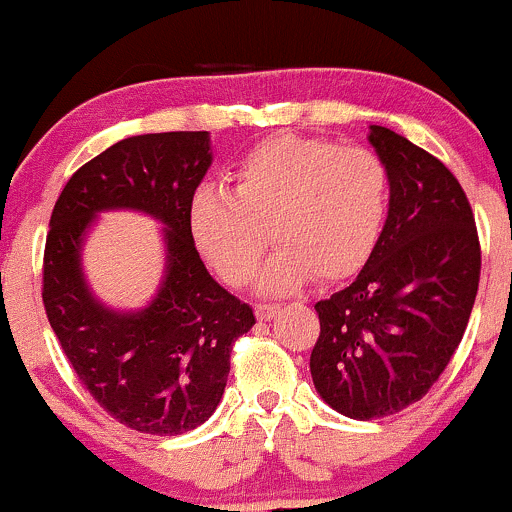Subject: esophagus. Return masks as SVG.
I'll use <instances>...</instances> for the list:
<instances>
[{
	"label": "esophagus",
	"instance_id": "obj_1",
	"mask_svg": "<svg viewBox=\"0 0 512 512\" xmlns=\"http://www.w3.org/2000/svg\"><path fill=\"white\" fill-rule=\"evenodd\" d=\"M279 313V305H274V303H260V305H255V315H257V320H272V317Z\"/></svg>",
	"mask_w": 512,
	"mask_h": 512
}]
</instances>
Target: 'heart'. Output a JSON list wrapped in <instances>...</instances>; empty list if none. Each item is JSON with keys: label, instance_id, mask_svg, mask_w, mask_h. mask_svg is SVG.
<instances>
[{"label": "heart", "instance_id": "1", "mask_svg": "<svg viewBox=\"0 0 512 512\" xmlns=\"http://www.w3.org/2000/svg\"><path fill=\"white\" fill-rule=\"evenodd\" d=\"M390 197V170L366 146L276 134L240 158L233 190H195L187 228L199 255L231 286L248 284L272 228L279 248L257 286L281 296L315 274L342 281L361 272L383 236Z\"/></svg>", "mask_w": 512, "mask_h": 512}]
</instances>
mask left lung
<instances>
[{"mask_svg": "<svg viewBox=\"0 0 512 512\" xmlns=\"http://www.w3.org/2000/svg\"><path fill=\"white\" fill-rule=\"evenodd\" d=\"M368 142L392 180L390 214L370 260L344 291L315 303L317 395L368 421L419 402L467 330L481 252L467 195L436 156L392 129Z\"/></svg>", "mask_w": 512, "mask_h": 512, "instance_id": "obj_1", "label": "left lung"}]
</instances>
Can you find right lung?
<instances>
[{"mask_svg": "<svg viewBox=\"0 0 512 512\" xmlns=\"http://www.w3.org/2000/svg\"><path fill=\"white\" fill-rule=\"evenodd\" d=\"M214 161L209 132L122 139L81 166L50 216L43 303L76 378L120 421L151 436L202 426L223 397L231 349L255 315L207 272L187 207ZM162 223L164 276L144 309L117 311L90 291L83 245L105 210Z\"/></svg>", "mask_w": 512, "mask_h": 512, "instance_id": "right-lung-1", "label": "right lung"}]
</instances>
